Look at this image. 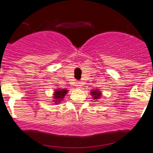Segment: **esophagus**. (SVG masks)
Segmentation results:
<instances>
[{"label": "esophagus", "mask_w": 153, "mask_h": 153, "mask_svg": "<svg viewBox=\"0 0 153 153\" xmlns=\"http://www.w3.org/2000/svg\"><path fill=\"white\" fill-rule=\"evenodd\" d=\"M75 85H76V88H81V82H79V81H76Z\"/></svg>", "instance_id": "obj_1"}]
</instances>
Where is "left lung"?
Here are the masks:
<instances>
[{"instance_id":"1","label":"left lung","mask_w":153,"mask_h":153,"mask_svg":"<svg viewBox=\"0 0 153 153\" xmlns=\"http://www.w3.org/2000/svg\"><path fill=\"white\" fill-rule=\"evenodd\" d=\"M91 95L93 96L94 100H99L101 96V91L100 90H94L93 91L90 92Z\"/></svg>"}]
</instances>
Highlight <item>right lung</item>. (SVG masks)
I'll return each instance as SVG.
<instances>
[{
	"instance_id": "right-lung-1",
	"label": "right lung",
	"mask_w": 153,
	"mask_h": 153,
	"mask_svg": "<svg viewBox=\"0 0 153 153\" xmlns=\"http://www.w3.org/2000/svg\"><path fill=\"white\" fill-rule=\"evenodd\" d=\"M68 93V90H63V89H56L54 93H53V99L55 103H59L61 100H63V98L66 95V94Z\"/></svg>"
}]
</instances>
